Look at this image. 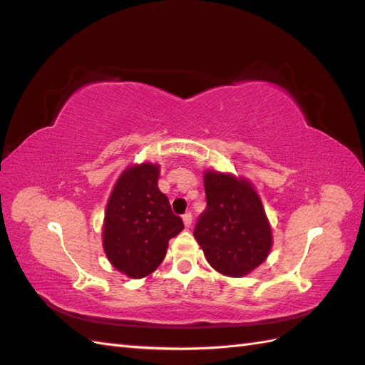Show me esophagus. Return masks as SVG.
<instances>
[{"mask_svg":"<svg viewBox=\"0 0 365 365\" xmlns=\"http://www.w3.org/2000/svg\"><path fill=\"white\" fill-rule=\"evenodd\" d=\"M182 220H183V224L187 227H190L191 226V222H192V215L188 212V213H185L183 216H182Z\"/></svg>","mask_w":365,"mask_h":365,"instance_id":"1","label":"esophagus"}]
</instances>
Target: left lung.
<instances>
[{"label": "left lung", "mask_w": 365, "mask_h": 365, "mask_svg": "<svg viewBox=\"0 0 365 365\" xmlns=\"http://www.w3.org/2000/svg\"><path fill=\"white\" fill-rule=\"evenodd\" d=\"M207 207L195 227V238L207 262L218 273L242 277L268 257L273 237L262 200L242 177L207 170Z\"/></svg>", "instance_id": "left-lung-1"}]
</instances>
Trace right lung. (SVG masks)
Returning <instances> with one entry per match:
<instances>
[{
  "mask_svg": "<svg viewBox=\"0 0 365 365\" xmlns=\"http://www.w3.org/2000/svg\"><path fill=\"white\" fill-rule=\"evenodd\" d=\"M160 168L130 166L115 182L103 222V250L111 265L128 277H144L160 267L170 238L183 221L158 188Z\"/></svg>",
  "mask_w": 365,
  "mask_h": 365,
  "instance_id": "1",
  "label": "right lung"
}]
</instances>
